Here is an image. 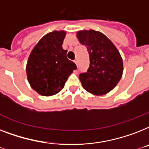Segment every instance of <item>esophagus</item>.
<instances>
[{
    "label": "esophagus",
    "instance_id": "1",
    "mask_svg": "<svg viewBox=\"0 0 149 149\" xmlns=\"http://www.w3.org/2000/svg\"><path fill=\"white\" fill-rule=\"evenodd\" d=\"M74 63L76 64H77V65H78V63H79V61H78V59H77V58H76V59H75V60H74Z\"/></svg>",
    "mask_w": 149,
    "mask_h": 149
}]
</instances>
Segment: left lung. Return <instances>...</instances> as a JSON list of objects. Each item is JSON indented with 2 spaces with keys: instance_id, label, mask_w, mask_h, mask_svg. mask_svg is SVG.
I'll use <instances>...</instances> for the list:
<instances>
[{
  "instance_id": "8db88e82",
  "label": "left lung",
  "mask_w": 149,
  "mask_h": 149,
  "mask_svg": "<svg viewBox=\"0 0 149 149\" xmlns=\"http://www.w3.org/2000/svg\"><path fill=\"white\" fill-rule=\"evenodd\" d=\"M77 38L87 48L89 67L79 77L87 92L101 95L110 92L123 76V63L119 52L102 33L93 30L80 31Z\"/></svg>"
}]
</instances>
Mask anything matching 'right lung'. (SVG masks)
I'll use <instances>...</instances> for the list:
<instances>
[{
  "mask_svg": "<svg viewBox=\"0 0 149 149\" xmlns=\"http://www.w3.org/2000/svg\"><path fill=\"white\" fill-rule=\"evenodd\" d=\"M66 32L53 31L40 39L29 56L26 71L32 89L49 96L61 91L77 66L66 57L62 45Z\"/></svg>",
  "mask_w": 149,
  "mask_h": 149,
  "instance_id": "right-lung-1",
  "label": "right lung"
}]
</instances>
